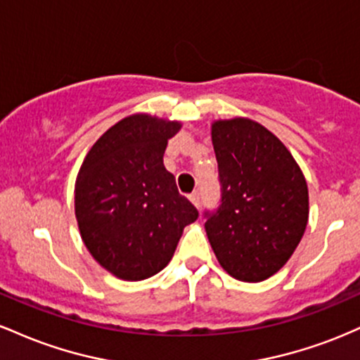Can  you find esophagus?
I'll list each match as a JSON object with an SVG mask.
<instances>
[{"label": "esophagus", "instance_id": "obj_1", "mask_svg": "<svg viewBox=\"0 0 360 360\" xmlns=\"http://www.w3.org/2000/svg\"><path fill=\"white\" fill-rule=\"evenodd\" d=\"M189 201H191V203L196 206V208H200V193L194 191V193L189 194Z\"/></svg>", "mask_w": 360, "mask_h": 360}]
</instances>
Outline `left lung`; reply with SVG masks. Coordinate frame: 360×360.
Listing matches in <instances>:
<instances>
[{"mask_svg":"<svg viewBox=\"0 0 360 360\" xmlns=\"http://www.w3.org/2000/svg\"><path fill=\"white\" fill-rule=\"evenodd\" d=\"M221 205L206 213V235L220 266L260 283L288 262L307 230L308 186L281 140L250 118L212 123Z\"/></svg>","mask_w":360,"mask_h":360,"instance_id":"1","label":"left lung"}]
</instances>
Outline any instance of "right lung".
Returning <instances> with one entry per match:
<instances>
[{
    "label": "right lung",
    "instance_id": "1",
    "mask_svg": "<svg viewBox=\"0 0 360 360\" xmlns=\"http://www.w3.org/2000/svg\"><path fill=\"white\" fill-rule=\"evenodd\" d=\"M147 113L120 120L86 154L74 186V210L86 249L123 281H142L171 262L198 210L164 167L167 140L181 130Z\"/></svg>",
    "mask_w": 360,
    "mask_h": 360
}]
</instances>
